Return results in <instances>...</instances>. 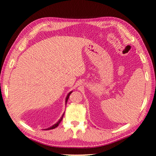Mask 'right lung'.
Here are the masks:
<instances>
[{
	"instance_id": "1",
	"label": "right lung",
	"mask_w": 156,
	"mask_h": 156,
	"mask_svg": "<svg viewBox=\"0 0 156 156\" xmlns=\"http://www.w3.org/2000/svg\"><path fill=\"white\" fill-rule=\"evenodd\" d=\"M73 92V91H70V92H68V94H67V96H66V100H65V103H66H66H67V101H68V98H69V96H70V94L72 93ZM64 113L63 114V115L62 116V117L61 118H60V119L58 121H57L55 124H54L53 126H51V127H48V128H46V129H44L45 130H49V129H55V127H57V126H58L59 125V124L60 123V122H61V121H62V119H63V116H64Z\"/></svg>"
}]
</instances>
